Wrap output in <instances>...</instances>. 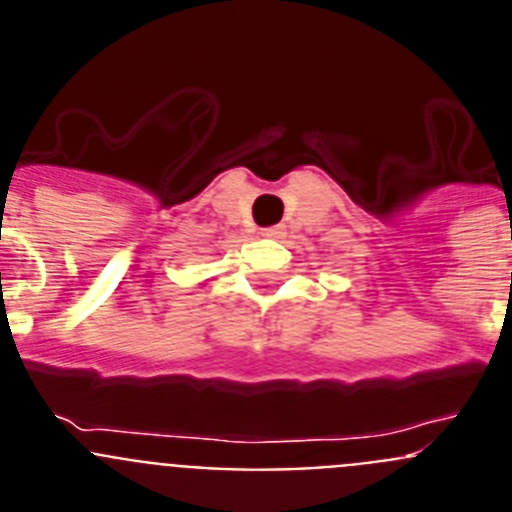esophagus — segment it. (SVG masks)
<instances>
[{
    "label": "esophagus",
    "instance_id": "esophagus-1",
    "mask_svg": "<svg viewBox=\"0 0 512 512\" xmlns=\"http://www.w3.org/2000/svg\"><path fill=\"white\" fill-rule=\"evenodd\" d=\"M261 235H264V238H282L284 228H279V225H274V228H264L261 230Z\"/></svg>",
    "mask_w": 512,
    "mask_h": 512
}]
</instances>
